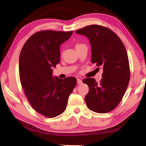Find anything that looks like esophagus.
<instances>
[{"label":"esophagus","instance_id":"esophagus-1","mask_svg":"<svg viewBox=\"0 0 146 146\" xmlns=\"http://www.w3.org/2000/svg\"><path fill=\"white\" fill-rule=\"evenodd\" d=\"M77 83L78 84H81L82 83V80L80 79H77Z\"/></svg>","mask_w":146,"mask_h":146}]
</instances>
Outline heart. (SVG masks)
I'll list each match as a JSON object with an SVG mask.
<instances>
[{"instance_id":"heart-1","label":"heart","mask_w":146,"mask_h":146,"mask_svg":"<svg viewBox=\"0 0 146 146\" xmlns=\"http://www.w3.org/2000/svg\"><path fill=\"white\" fill-rule=\"evenodd\" d=\"M78 45H79V44H78Z\"/></svg>"}]
</instances>
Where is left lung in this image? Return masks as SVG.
<instances>
[{
    "label": "left lung",
    "mask_w": 146,
    "mask_h": 146,
    "mask_svg": "<svg viewBox=\"0 0 146 146\" xmlns=\"http://www.w3.org/2000/svg\"><path fill=\"white\" fill-rule=\"evenodd\" d=\"M75 33L89 39L92 63L103 69L100 83L93 78L82 81L89 86L85 96L87 106L97 113L109 112L120 102L129 82L126 50L117 35L102 26H87Z\"/></svg>",
    "instance_id": "obj_1"
}]
</instances>
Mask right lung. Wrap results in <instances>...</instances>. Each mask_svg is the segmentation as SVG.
<instances>
[{
  "instance_id": "obj_1",
  "label": "right lung",
  "mask_w": 146,
  "mask_h": 146,
  "mask_svg": "<svg viewBox=\"0 0 146 146\" xmlns=\"http://www.w3.org/2000/svg\"><path fill=\"white\" fill-rule=\"evenodd\" d=\"M73 31H44L32 35L19 58V75L28 100L37 112L48 117L60 115L77 83L75 77L60 79L52 76L60 60V46Z\"/></svg>"
}]
</instances>
